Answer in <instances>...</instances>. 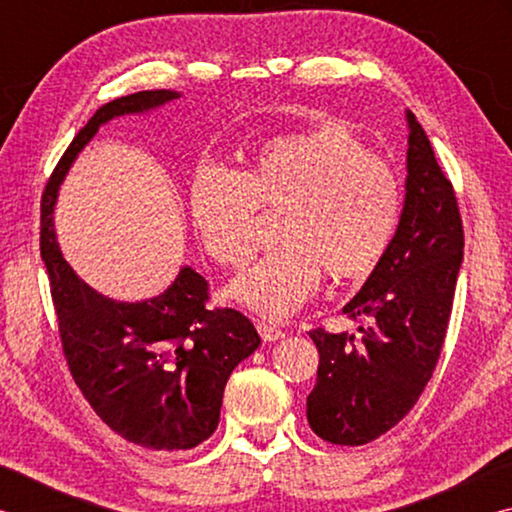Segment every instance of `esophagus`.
<instances>
[{
    "instance_id": "1",
    "label": "esophagus",
    "mask_w": 512,
    "mask_h": 512,
    "mask_svg": "<svg viewBox=\"0 0 512 512\" xmlns=\"http://www.w3.org/2000/svg\"><path fill=\"white\" fill-rule=\"evenodd\" d=\"M257 332H259V336H262L264 341H280V339H284V336H287V332H284V329H280V327L273 325V323H266V320H259Z\"/></svg>"
}]
</instances>
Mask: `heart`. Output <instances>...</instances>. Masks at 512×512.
<instances>
[{
	"label": "heart",
	"instance_id": "heart-1",
	"mask_svg": "<svg viewBox=\"0 0 512 512\" xmlns=\"http://www.w3.org/2000/svg\"><path fill=\"white\" fill-rule=\"evenodd\" d=\"M402 189L381 155L336 121L280 133L241 153L225 173L203 167L187 187L189 223L207 257L244 268L257 212H277L280 246L230 284V296L266 318H287L332 282L375 271L395 237Z\"/></svg>",
	"mask_w": 512,
	"mask_h": 512
}]
</instances>
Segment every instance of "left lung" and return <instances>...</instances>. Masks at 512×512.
Wrapping results in <instances>:
<instances>
[{
  "instance_id": "8db88e82",
  "label": "left lung",
  "mask_w": 512,
  "mask_h": 512,
  "mask_svg": "<svg viewBox=\"0 0 512 512\" xmlns=\"http://www.w3.org/2000/svg\"><path fill=\"white\" fill-rule=\"evenodd\" d=\"M406 198L400 225L363 289L343 307L366 320L361 336L311 329L318 379L307 397L309 427L332 445H366L393 429L431 379L443 350L463 221L427 133L406 112Z\"/></svg>"
}]
</instances>
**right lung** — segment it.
<instances>
[{
    "label": "right lung",
    "mask_w": 512,
    "mask_h": 512,
    "mask_svg": "<svg viewBox=\"0 0 512 512\" xmlns=\"http://www.w3.org/2000/svg\"><path fill=\"white\" fill-rule=\"evenodd\" d=\"M178 97L171 90H144L101 106L58 160L40 201V255L69 372L117 436L153 452L192 449L212 436L225 381L262 341L241 311L207 309L210 284L189 266L151 300L101 296L63 259L54 205L67 169L101 124Z\"/></svg>",
    "instance_id": "obj_1"
}]
</instances>
